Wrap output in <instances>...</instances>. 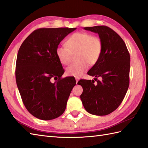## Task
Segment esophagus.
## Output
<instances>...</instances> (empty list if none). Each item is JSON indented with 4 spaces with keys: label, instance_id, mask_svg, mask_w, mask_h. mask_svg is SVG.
Returning a JSON list of instances; mask_svg holds the SVG:
<instances>
[{
    "label": "esophagus",
    "instance_id": "esophagus-1",
    "mask_svg": "<svg viewBox=\"0 0 148 148\" xmlns=\"http://www.w3.org/2000/svg\"><path fill=\"white\" fill-rule=\"evenodd\" d=\"M75 79H76V83H77L78 82V81L79 80V79L80 78L79 77H75Z\"/></svg>",
    "mask_w": 148,
    "mask_h": 148
}]
</instances>
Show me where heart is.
Segmentation results:
<instances>
[{"instance_id":"heart-1","label":"heart","mask_w":148,"mask_h":148,"mask_svg":"<svg viewBox=\"0 0 148 148\" xmlns=\"http://www.w3.org/2000/svg\"><path fill=\"white\" fill-rule=\"evenodd\" d=\"M66 45L58 46L56 54L62 64L67 65L71 62L72 53H77L76 60L78 61L66 70L69 76L81 77L88 69L89 65L97 64L102 53L101 39L86 32L72 34L67 40Z\"/></svg>"}]
</instances>
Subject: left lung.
Here are the masks:
<instances>
[{
	"label": "left lung",
	"mask_w": 148,
	"mask_h": 148,
	"mask_svg": "<svg viewBox=\"0 0 148 148\" xmlns=\"http://www.w3.org/2000/svg\"><path fill=\"white\" fill-rule=\"evenodd\" d=\"M97 33L102 40V50L99 61L88 72L94 80L81 79L80 96L84 109L93 115L105 116L121 104L129 86L130 56L123 40L107 26L84 27ZM100 77L101 80L97 77Z\"/></svg>",
	"instance_id": "obj_1"
}]
</instances>
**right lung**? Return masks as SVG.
Returning <instances> with one entry per match:
<instances>
[{
	"instance_id": "add662e5",
	"label": "right lung",
	"mask_w": 148,
	"mask_h": 148,
	"mask_svg": "<svg viewBox=\"0 0 148 148\" xmlns=\"http://www.w3.org/2000/svg\"><path fill=\"white\" fill-rule=\"evenodd\" d=\"M76 28H41L28 36L18 50L16 81L22 101L36 118L50 120L65 111L76 79L64 73L56 56L60 42ZM56 81L52 82V79Z\"/></svg>"
}]
</instances>
